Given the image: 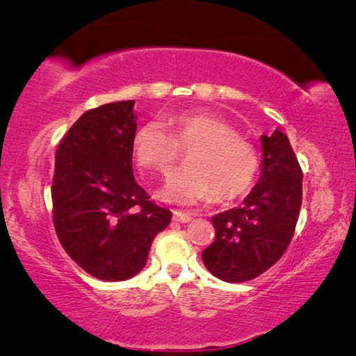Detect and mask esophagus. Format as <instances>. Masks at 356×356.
I'll list each match as a JSON object with an SVG mask.
<instances>
[{
    "label": "esophagus",
    "mask_w": 356,
    "mask_h": 356,
    "mask_svg": "<svg viewBox=\"0 0 356 356\" xmlns=\"http://www.w3.org/2000/svg\"><path fill=\"white\" fill-rule=\"evenodd\" d=\"M173 220L179 223H188L193 220V216L191 213H184L181 211H173Z\"/></svg>",
    "instance_id": "obj_1"
}]
</instances>
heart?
Segmentation results:
<instances>
[{
	"label": "heart",
	"mask_w": 356,
	"mask_h": 356,
	"mask_svg": "<svg viewBox=\"0 0 356 356\" xmlns=\"http://www.w3.org/2000/svg\"><path fill=\"white\" fill-rule=\"evenodd\" d=\"M168 124L172 134L163 124L149 121L133 138L138 167L163 177L177 165L179 149H191L186 155L188 167L178 170L160 191L163 201L194 204L211 196L216 201H230L251 188L259 157L230 124L204 111L175 115Z\"/></svg>",
	"instance_id": "1"
}]
</instances>
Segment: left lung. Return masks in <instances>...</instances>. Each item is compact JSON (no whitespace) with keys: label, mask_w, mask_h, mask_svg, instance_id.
<instances>
[{"label":"left lung","mask_w":356,"mask_h":356,"mask_svg":"<svg viewBox=\"0 0 356 356\" xmlns=\"http://www.w3.org/2000/svg\"><path fill=\"white\" fill-rule=\"evenodd\" d=\"M262 163L256 186L240 207L212 217L216 240L202 251L207 270L223 282L256 279L289 248L298 222L303 172L282 131L261 136Z\"/></svg>","instance_id":"left-lung-1"}]
</instances>
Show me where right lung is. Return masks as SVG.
Masks as SVG:
<instances>
[{"label":"right lung","mask_w":356,"mask_h":356,"mask_svg":"<svg viewBox=\"0 0 356 356\" xmlns=\"http://www.w3.org/2000/svg\"><path fill=\"white\" fill-rule=\"evenodd\" d=\"M134 100L86 111L58 145L53 223L77 266L106 282L144 269L154 238L172 212L159 207L133 175Z\"/></svg>","instance_id":"1"}]
</instances>
